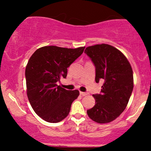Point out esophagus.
Masks as SVG:
<instances>
[{"mask_svg": "<svg viewBox=\"0 0 151 151\" xmlns=\"http://www.w3.org/2000/svg\"><path fill=\"white\" fill-rule=\"evenodd\" d=\"M79 93H80V95H81L82 96H86V95H88L87 92H83V91H80Z\"/></svg>", "mask_w": 151, "mask_h": 151, "instance_id": "1", "label": "esophagus"}]
</instances>
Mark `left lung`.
<instances>
[{"instance_id": "left-lung-1", "label": "left lung", "mask_w": 151, "mask_h": 151, "mask_svg": "<svg viewBox=\"0 0 151 151\" xmlns=\"http://www.w3.org/2000/svg\"><path fill=\"white\" fill-rule=\"evenodd\" d=\"M84 53L95 67V81L104 80L100 93L93 94L96 102L87 110L91 119L99 124L114 121L126 109L133 88L131 66L121 52L106 44L86 48Z\"/></svg>"}]
</instances>
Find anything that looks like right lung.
<instances>
[{
    "instance_id": "obj_1",
    "label": "right lung",
    "mask_w": 151,
    "mask_h": 151,
    "mask_svg": "<svg viewBox=\"0 0 151 151\" xmlns=\"http://www.w3.org/2000/svg\"><path fill=\"white\" fill-rule=\"evenodd\" d=\"M76 49L45 46L32 54L25 69L27 94L32 109L43 120L58 123L68 116L78 90L70 91L57 83L66 78L67 68L83 53Z\"/></svg>"
}]
</instances>
